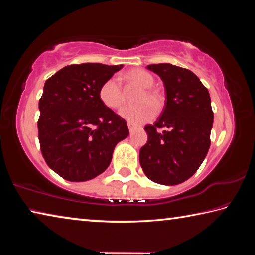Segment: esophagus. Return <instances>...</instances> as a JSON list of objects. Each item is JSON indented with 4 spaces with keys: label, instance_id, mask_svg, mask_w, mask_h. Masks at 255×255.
Wrapping results in <instances>:
<instances>
[{
    "label": "esophagus",
    "instance_id": "34e87169",
    "mask_svg": "<svg viewBox=\"0 0 255 255\" xmlns=\"http://www.w3.org/2000/svg\"><path fill=\"white\" fill-rule=\"evenodd\" d=\"M128 125V129H129V131H132V130H135V128H136V126H135V125H132L131 123H128L127 124Z\"/></svg>",
    "mask_w": 255,
    "mask_h": 255
}]
</instances>
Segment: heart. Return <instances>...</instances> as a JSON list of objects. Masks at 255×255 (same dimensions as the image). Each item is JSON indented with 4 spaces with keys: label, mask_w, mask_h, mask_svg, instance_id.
Returning a JSON list of instances; mask_svg holds the SVG:
<instances>
[{
    "label": "heart",
    "mask_w": 255,
    "mask_h": 255,
    "mask_svg": "<svg viewBox=\"0 0 255 255\" xmlns=\"http://www.w3.org/2000/svg\"><path fill=\"white\" fill-rule=\"evenodd\" d=\"M126 79L131 84L141 88L135 98L136 106H126L120 109L119 115L131 124H143L152 119L156 110L162 107L163 98L157 90L153 89L154 77L143 70H132L126 74ZM99 98L109 109H118L125 101V92L117 77L112 76L105 81L99 90Z\"/></svg>",
    "instance_id": "obj_1"
}]
</instances>
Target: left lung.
I'll return each mask as SVG.
<instances>
[{
	"label": "left lung",
	"instance_id": "8db88e82",
	"mask_svg": "<svg viewBox=\"0 0 255 255\" xmlns=\"http://www.w3.org/2000/svg\"><path fill=\"white\" fill-rule=\"evenodd\" d=\"M166 91L163 112L145 126L148 139L139 162L149 180L175 185L196 173L210 146L214 122L209 92L196 74L172 64H152Z\"/></svg>",
	"mask_w": 255,
	"mask_h": 255
}]
</instances>
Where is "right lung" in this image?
<instances>
[{
	"label": "right lung",
	"mask_w": 255,
	"mask_h": 255,
	"mask_svg": "<svg viewBox=\"0 0 255 255\" xmlns=\"http://www.w3.org/2000/svg\"><path fill=\"white\" fill-rule=\"evenodd\" d=\"M123 65L65 66L46 81L39 100L38 138L51 170L81 182L109 166L114 149L129 135L127 123L99 98L102 83Z\"/></svg>",
	"instance_id": "add662e5"
}]
</instances>
